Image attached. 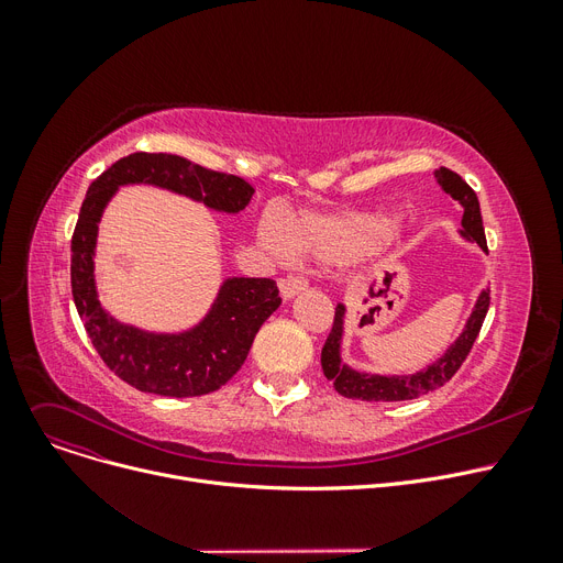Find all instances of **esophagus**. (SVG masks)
Instances as JSON below:
<instances>
[{
    "instance_id": "34e87169",
    "label": "esophagus",
    "mask_w": 563,
    "mask_h": 563,
    "mask_svg": "<svg viewBox=\"0 0 563 563\" xmlns=\"http://www.w3.org/2000/svg\"><path fill=\"white\" fill-rule=\"evenodd\" d=\"M278 285H280L283 297L291 299V297H297V294L308 289V278H303V276H283Z\"/></svg>"
}]
</instances>
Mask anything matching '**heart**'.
Masks as SVG:
<instances>
[{
    "label": "heart",
    "mask_w": 563,
    "mask_h": 563,
    "mask_svg": "<svg viewBox=\"0 0 563 563\" xmlns=\"http://www.w3.org/2000/svg\"><path fill=\"white\" fill-rule=\"evenodd\" d=\"M386 232V219L376 214H342L331 219H303L289 228V240L276 219L260 225L262 244L276 255H287L289 246L319 257H344L374 242Z\"/></svg>",
    "instance_id": "obj_1"
}]
</instances>
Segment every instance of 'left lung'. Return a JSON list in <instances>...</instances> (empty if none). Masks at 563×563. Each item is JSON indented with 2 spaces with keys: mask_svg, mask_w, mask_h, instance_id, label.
<instances>
[{
  "mask_svg": "<svg viewBox=\"0 0 563 563\" xmlns=\"http://www.w3.org/2000/svg\"><path fill=\"white\" fill-rule=\"evenodd\" d=\"M435 177L440 187L445 189L452 198H456L463 205V236L467 240L477 242L486 253H488V244H486V234H484V221H482V210H479V200L477 194L472 191V187L463 180V177L445 166H440L435 170ZM490 306V289H484L482 297L472 310L467 327L461 333V338L448 349L445 356H442L438 363H433L431 367H427L420 374L412 376H363L358 372H353L344 365H340V338H342V317H344V308L338 306L335 310V319H333V329L323 342L321 349V369L327 374L329 380H333L335 390L342 397L349 399H361V401H406V399H416L422 397L435 388H442L445 383L461 369L463 361L467 358V353L475 344L482 323L486 319Z\"/></svg>",
  "mask_w": 563,
  "mask_h": 563,
  "instance_id": "left-lung-1",
  "label": "left lung"
}]
</instances>
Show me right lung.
I'll use <instances>...</instances> for the list:
<instances>
[{
	"label": "right lung",
	"mask_w": 563,
	"mask_h": 563,
	"mask_svg": "<svg viewBox=\"0 0 563 563\" xmlns=\"http://www.w3.org/2000/svg\"><path fill=\"white\" fill-rule=\"evenodd\" d=\"M147 183L240 212L253 187L240 175L205 168L166 153H134L91 183L70 242V285L79 319L104 365L132 388L162 397H198L219 390L244 365L255 333L278 306L272 278H232L198 329L185 335H147L113 321L96 299L93 249L98 221L118 185Z\"/></svg>",
	"instance_id": "add662e5"
}]
</instances>
